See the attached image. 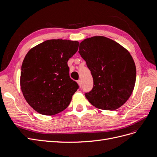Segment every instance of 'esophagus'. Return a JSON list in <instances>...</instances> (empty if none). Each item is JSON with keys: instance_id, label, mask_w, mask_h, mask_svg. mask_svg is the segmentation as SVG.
<instances>
[{"instance_id": "34e87169", "label": "esophagus", "mask_w": 157, "mask_h": 157, "mask_svg": "<svg viewBox=\"0 0 157 157\" xmlns=\"http://www.w3.org/2000/svg\"><path fill=\"white\" fill-rule=\"evenodd\" d=\"M77 82H78V86H79L80 87H81V86H82V82H81V80H78V81H77Z\"/></svg>"}]
</instances>
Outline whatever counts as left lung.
I'll use <instances>...</instances> for the list:
<instances>
[{
	"label": "left lung",
	"instance_id": "left-lung-1",
	"mask_svg": "<svg viewBox=\"0 0 157 157\" xmlns=\"http://www.w3.org/2000/svg\"><path fill=\"white\" fill-rule=\"evenodd\" d=\"M78 53L91 71L94 86L85 96L93 106L113 111L128 101L134 90L136 68L130 53L120 44L103 36L80 43Z\"/></svg>",
	"mask_w": 157,
	"mask_h": 157
}]
</instances>
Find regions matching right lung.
Returning a JSON list of instances; mask_svg holds the SVG:
<instances>
[{"label":"right lung","instance_id":"right-lung-1","mask_svg":"<svg viewBox=\"0 0 157 157\" xmlns=\"http://www.w3.org/2000/svg\"><path fill=\"white\" fill-rule=\"evenodd\" d=\"M77 40L52 39L27 52L21 65L20 86L28 104L41 115L67 108L78 84L69 77L67 61L78 50Z\"/></svg>","mask_w":157,"mask_h":157}]
</instances>
